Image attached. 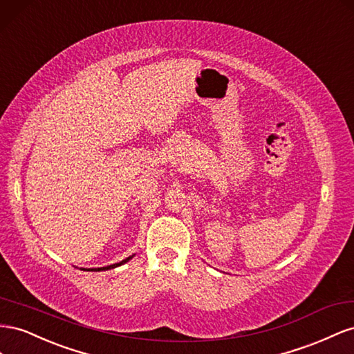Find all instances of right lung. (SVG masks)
Instances as JSON below:
<instances>
[{
  "mask_svg": "<svg viewBox=\"0 0 354 354\" xmlns=\"http://www.w3.org/2000/svg\"><path fill=\"white\" fill-rule=\"evenodd\" d=\"M129 259H132V257H129V258H126L124 261H121V262H117V264H113V266H108V267H102V268H90V271H100V270H111V268H115V267H118V266H121V264H124V262H127Z\"/></svg>",
  "mask_w": 354,
  "mask_h": 354,
  "instance_id": "add662e5",
  "label": "right lung"
}]
</instances>
